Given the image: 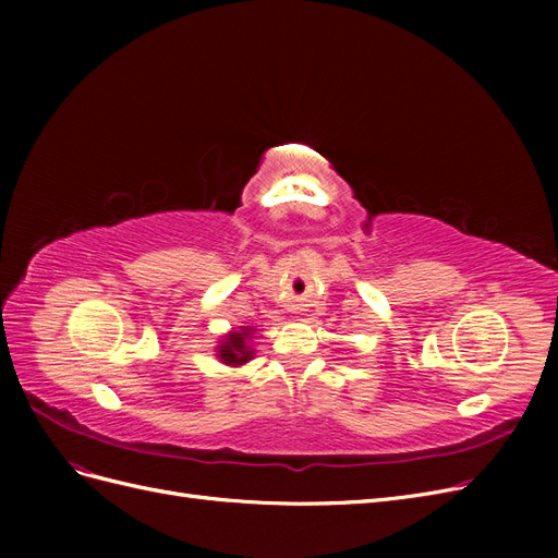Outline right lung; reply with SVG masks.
Returning <instances> with one entry per match:
<instances>
[{
    "label": "right lung",
    "instance_id": "obj_1",
    "mask_svg": "<svg viewBox=\"0 0 558 558\" xmlns=\"http://www.w3.org/2000/svg\"><path fill=\"white\" fill-rule=\"evenodd\" d=\"M251 328L248 326H242V330H232L223 337V342L218 344L216 349V356L221 359V363L226 365H244L253 359V349L248 347V340H251Z\"/></svg>",
    "mask_w": 558,
    "mask_h": 558
}]
</instances>
